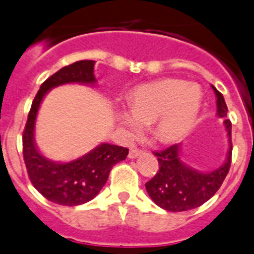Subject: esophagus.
Instances as JSON below:
<instances>
[{
    "instance_id": "esophagus-1",
    "label": "esophagus",
    "mask_w": 254,
    "mask_h": 254,
    "mask_svg": "<svg viewBox=\"0 0 254 254\" xmlns=\"http://www.w3.org/2000/svg\"><path fill=\"white\" fill-rule=\"evenodd\" d=\"M142 154V150H140V149H131L128 153V158L129 159H135V158L140 157Z\"/></svg>"
}]
</instances>
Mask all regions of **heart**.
I'll return each mask as SVG.
<instances>
[{"label": "heart", "mask_w": 254, "mask_h": 254, "mask_svg": "<svg viewBox=\"0 0 254 254\" xmlns=\"http://www.w3.org/2000/svg\"><path fill=\"white\" fill-rule=\"evenodd\" d=\"M201 91L179 78H163L136 87L128 95L127 110H119V123L129 135L153 123V132L163 142L177 141L198 116Z\"/></svg>", "instance_id": "b5f03b06"}]
</instances>
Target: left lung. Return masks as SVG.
Masks as SVG:
<instances>
[{
  "label": "left lung",
  "mask_w": 254,
  "mask_h": 254,
  "mask_svg": "<svg viewBox=\"0 0 254 254\" xmlns=\"http://www.w3.org/2000/svg\"><path fill=\"white\" fill-rule=\"evenodd\" d=\"M217 97V114L221 118L227 117L225 99L217 88L212 86ZM230 148L225 163L211 172H200L188 166L180 159V145H172L162 151H155L159 162L157 175L145 184L151 200L160 208L170 212H184L200 207L216 194L227 176L231 164V122L224 121Z\"/></svg>",
  "instance_id": "8db88e82"
}]
</instances>
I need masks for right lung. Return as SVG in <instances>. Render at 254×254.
<instances>
[{
    "mask_svg": "<svg viewBox=\"0 0 254 254\" xmlns=\"http://www.w3.org/2000/svg\"><path fill=\"white\" fill-rule=\"evenodd\" d=\"M94 66V60H81L47 78L32 103L23 132V155L30 183L45 198L56 204L74 207L94 199L108 181L112 167L128 155L127 148L104 142L83 157L60 163L43 157L36 146L34 125L45 95L62 84L96 83Z\"/></svg>",
    "mask_w": 254,
    "mask_h": 254,
    "instance_id": "right-lung-1",
    "label": "right lung"
}]
</instances>
